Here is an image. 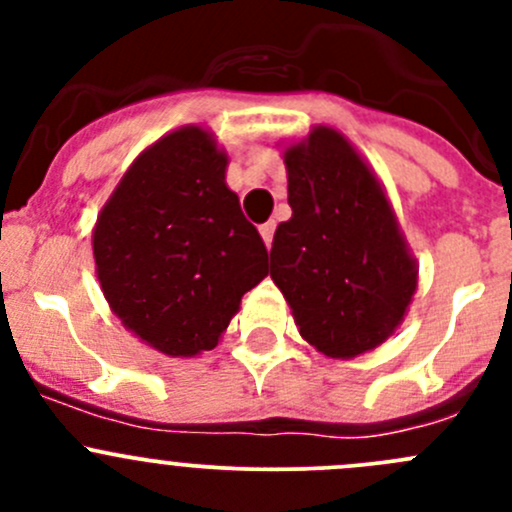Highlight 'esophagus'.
I'll return each mask as SVG.
<instances>
[{"instance_id":"esophagus-1","label":"esophagus","mask_w":512,"mask_h":512,"mask_svg":"<svg viewBox=\"0 0 512 512\" xmlns=\"http://www.w3.org/2000/svg\"><path fill=\"white\" fill-rule=\"evenodd\" d=\"M260 235H262V240H265V245L267 247H272V235H275V223H265V225H260Z\"/></svg>"}]
</instances>
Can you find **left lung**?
<instances>
[{"label":"left lung","mask_w":512,"mask_h":512,"mask_svg":"<svg viewBox=\"0 0 512 512\" xmlns=\"http://www.w3.org/2000/svg\"><path fill=\"white\" fill-rule=\"evenodd\" d=\"M292 218L277 225L270 277L299 334L332 359L371 352L404 322L418 265L374 170L339 131L285 148Z\"/></svg>","instance_id":"8db88e82"}]
</instances>
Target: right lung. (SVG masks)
I'll return each instance as SVG.
<instances>
[{
	"label": "right lung",
	"instance_id": "obj_1",
	"mask_svg": "<svg viewBox=\"0 0 512 512\" xmlns=\"http://www.w3.org/2000/svg\"><path fill=\"white\" fill-rule=\"evenodd\" d=\"M210 131L183 126L133 160L98 213L94 260L123 327L168 356L218 347L267 247L225 183Z\"/></svg>",
	"mask_w": 512,
	"mask_h": 512
}]
</instances>
